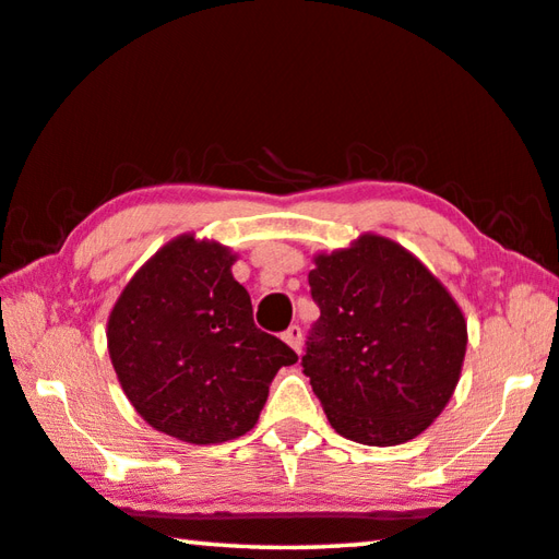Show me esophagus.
<instances>
[{
    "mask_svg": "<svg viewBox=\"0 0 559 559\" xmlns=\"http://www.w3.org/2000/svg\"><path fill=\"white\" fill-rule=\"evenodd\" d=\"M283 341H286L296 353H300V345H304V331H300V325H290L288 331L283 333Z\"/></svg>",
    "mask_w": 559,
    "mask_h": 559,
    "instance_id": "obj_1",
    "label": "esophagus"
}]
</instances>
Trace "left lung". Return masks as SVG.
<instances>
[{
    "label": "left lung",
    "mask_w": 559,
    "mask_h": 559,
    "mask_svg": "<svg viewBox=\"0 0 559 559\" xmlns=\"http://www.w3.org/2000/svg\"><path fill=\"white\" fill-rule=\"evenodd\" d=\"M308 273L321 308L300 360L328 420L362 445H401L455 393L465 316L448 288L385 236L318 253Z\"/></svg>",
    "instance_id": "8db88e82"
}]
</instances>
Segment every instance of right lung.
Segmentation results:
<instances>
[{
    "label": "right lung",
    "instance_id": "obj_1",
    "mask_svg": "<svg viewBox=\"0 0 559 559\" xmlns=\"http://www.w3.org/2000/svg\"><path fill=\"white\" fill-rule=\"evenodd\" d=\"M236 253L183 234L121 290L106 343L129 403L154 430L193 445L246 436L269 385L298 356L253 323Z\"/></svg>",
    "mask_w": 559,
    "mask_h": 559
}]
</instances>
